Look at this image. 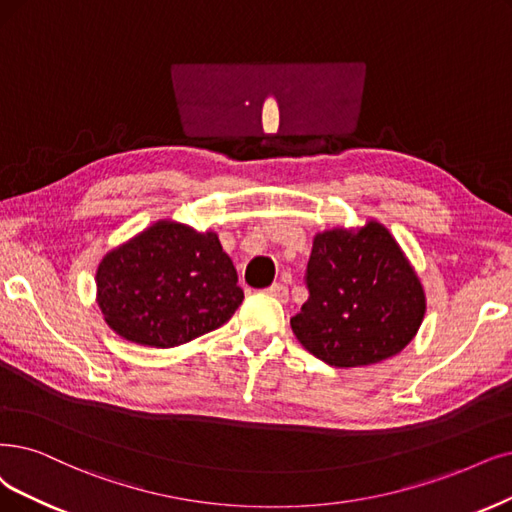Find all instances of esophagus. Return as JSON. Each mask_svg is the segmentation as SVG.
Returning a JSON list of instances; mask_svg holds the SVG:
<instances>
[{"mask_svg":"<svg viewBox=\"0 0 512 512\" xmlns=\"http://www.w3.org/2000/svg\"><path fill=\"white\" fill-rule=\"evenodd\" d=\"M266 293L268 295H272V297H276L278 301H287L289 299V289L282 285V282H274V285H270L268 289H266Z\"/></svg>","mask_w":512,"mask_h":512,"instance_id":"34e87169","label":"esophagus"}]
</instances>
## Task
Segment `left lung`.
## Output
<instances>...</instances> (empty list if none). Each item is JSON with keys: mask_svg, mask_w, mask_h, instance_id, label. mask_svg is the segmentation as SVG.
<instances>
[{"mask_svg": "<svg viewBox=\"0 0 512 512\" xmlns=\"http://www.w3.org/2000/svg\"><path fill=\"white\" fill-rule=\"evenodd\" d=\"M308 301L295 337L331 367H365L399 354L418 333L426 297L382 223L316 234L306 268Z\"/></svg>", "mask_w": 512, "mask_h": 512, "instance_id": "obj_1", "label": "left lung"}]
</instances>
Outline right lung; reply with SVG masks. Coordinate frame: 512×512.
Masks as SVG:
<instances>
[{
	"label": "right lung",
	"instance_id": "1",
	"mask_svg": "<svg viewBox=\"0 0 512 512\" xmlns=\"http://www.w3.org/2000/svg\"><path fill=\"white\" fill-rule=\"evenodd\" d=\"M242 299L217 234L173 221H158L113 249L97 270L105 323L149 348H175L219 329Z\"/></svg>",
	"mask_w": 512,
	"mask_h": 512
}]
</instances>
